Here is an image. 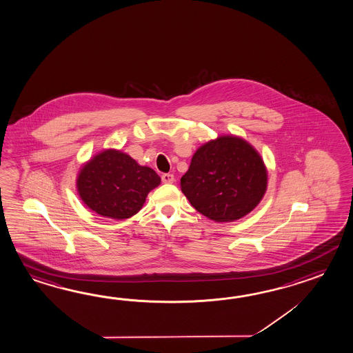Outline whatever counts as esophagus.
<instances>
[{
    "mask_svg": "<svg viewBox=\"0 0 353 353\" xmlns=\"http://www.w3.org/2000/svg\"><path fill=\"white\" fill-rule=\"evenodd\" d=\"M173 181H174V176L172 173H163L162 174V182L163 183H172Z\"/></svg>",
    "mask_w": 353,
    "mask_h": 353,
    "instance_id": "34e87169",
    "label": "esophagus"
}]
</instances>
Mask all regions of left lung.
Returning <instances> with one entry per match:
<instances>
[{"instance_id": "left-lung-1", "label": "left lung", "mask_w": 353, "mask_h": 353, "mask_svg": "<svg viewBox=\"0 0 353 353\" xmlns=\"http://www.w3.org/2000/svg\"><path fill=\"white\" fill-rule=\"evenodd\" d=\"M266 188V167L259 152L233 135L201 145L181 177L190 204L218 223L243 218L259 204Z\"/></svg>"}]
</instances>
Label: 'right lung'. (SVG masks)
I'll return each instance as SVG.
<instances>
[{
    "instance_id": "add662e5",
    "label": "right lung",
    "mask_w": 353,
    "mask_h": 353,
    "mask_svg": "<svg viewBox=\"0 0 353 353\" xmlns=\"http://www.w3.org/2000/svg\"><path fill=\"white\" fill-rule=\"evenodd\" d=\"M161 183V177L147 165L117 149H106L81 168L77 191L92 212L123 220L139 212L145 197Z\"/></svg>"
}]
</instances>
